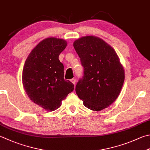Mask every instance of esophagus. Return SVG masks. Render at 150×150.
I'll list each match as a JSON object with an SVG mask.
<instances>
[{
    "instance_id": "1",
    "label": "esophagus",
    "mask_w": 150,
    "mask_h": 150,
    "mask_svg": "<svg viewBox=\"0 0 150 150\" xmlns=\"http://www.w3.org/2000/svg\"><path fill=\"white\" fill-rule=\"evenodd\" d=\"M70 81H71V82L74 84V85H75L76 84V79L75 78H72V79H71V80H70Z\"/></svg>"
}]
</instances>
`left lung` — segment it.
Here are the masks:
<instances>
[{
  "label": "left lung",
  "mask_w": 150,
  "mask_h": 150,
  "mask_svg": "<svg viewBox=\"0 0 150 150\" xmlns=\"http://www.w3.org/2000/svg\"><path fill=\"white\" fill-rule=\"evenodd\" d=\"M73 46L83 67L82 78L76 86V94L87 108L100 111L107 108L120 95L125 80L117 53L93 36L80 38Z\"/></svg>",
  "instance_id": "1"
}]
</instances>
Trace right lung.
<instances>
[{
  "label": "right lung",
  "instance_id": "obj_1",
  "mask_svg": "<svg viewBox=\"0 0 150 150\" xmlns=\"http://www.w3.org/2000/svg\"><path fill=\"white\" fill-rule=\"evenodd\" d=\"M63 39L47 38L40 42L28 56L23 70L22 81L33 103L54 111L74 90V86L64 79V66L59 55L67 47Z\"/></svg>",
  "mask_w": 150,
  "mask_h": 150
}]
</instances>
